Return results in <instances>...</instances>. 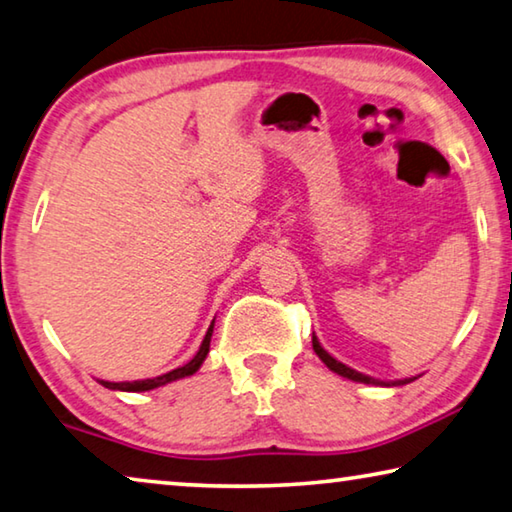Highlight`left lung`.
Returning a JSON list of instances; mask_svg holds the SVG:
<instances>
[{
  "label": "left lung",
  "instance_id": "obj_1",
  "mask_svg": "<svg viewBox=\"0 0 512 512\" xmlns=\"http://www.w3.org/2000/svg\"><path fill=\"white\" fill-rule=\"evenodd\" d=\"M312 348H314V353L319 355V358H321L323 362H326V367H328L330 371H335V373H339V376H344V378H348V380H355V383H367V385H383V387H394V385H405V383H412V380H415V378H403V380H392V383H385V380H378V378L364 376V373L355 371V369H351V367H346V364H342V362H339V360L332 358V355H330L328 351H323V346L319 344V339H316L314 335H312Z\"/></svg>",
  "mask_w": 512,
  "mask_h": 512
}]
</instances>
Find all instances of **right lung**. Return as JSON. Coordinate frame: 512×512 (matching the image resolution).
Masks as SVG:
<instances>
[{"mask_svg":"<svg viewBox=\"0 0 512 512\" xmlns=\"http://www.w3.org/2000/svg\"><path fill=\"white\" fill-rule=\"evenodd\" d=\"M212 332H214V321L212 326H209L205 339H202L200 344V351L193 355V360H189L184 364V367H177L173 371L164 373V376H157V378H145V380H134V383H109V380H100V383L104 387L109 389H120V392H148V389H154V387H161L166 383H173V380H180L184 376H193L200 369V364L205 362L207 353H209V342H212Z\"/></svg>","mask_w":512,"mask_h":512,"instance_id":"obj_1","label":"right lung"}]
</instances>
